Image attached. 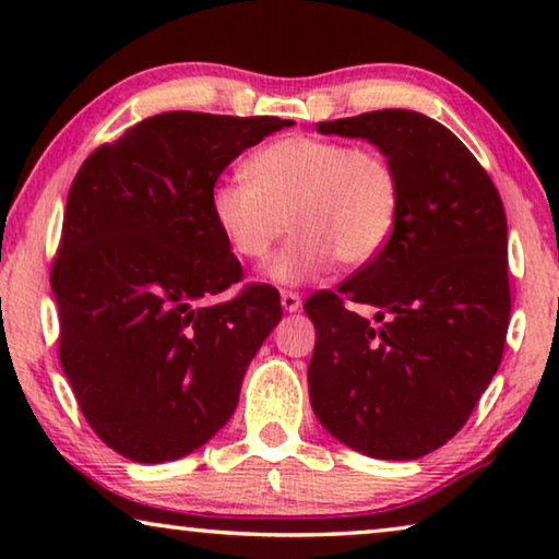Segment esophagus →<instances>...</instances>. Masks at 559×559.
<instances>
[{
	"mask_svg": "<svg viewBox=\"0 0 559 559\" xmlns=\"http://www.w3.org/2000/svg\"><path fill=\"white\" fill-rule=\"evenodd\" d=\"M280 302H282V308H285L287 312H297V310L302 308V297L297 295V293H287V289L280 295Z\"/></svg>",
	"mask_w": 559,
	"mask_h": 559,
	"instance_id": "34e87169",
	"label": "esophagus"
}]
</instances>
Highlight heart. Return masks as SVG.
Returning <instances> with one entry per match:
<instances>
[{
  "mask_svg": "<svg viewBox=\"0 0 559 559\" xmlns=\"http://www.w3.org/2000/svg\"><path fill=\"white\" fill-rule=\"evenodd\" d=\"M247 178L211 188V218L236 257L270 264L272 282L300 285L331 270L371 264L392 239L402 205L400 175L373 147L312 134L280 136L247 159Z\"/></svg>",
  "mask_w": 559,
  "mask_h": 559,
  "instance_id": "obj_1",
  "label": "heart"
}]
</instances>
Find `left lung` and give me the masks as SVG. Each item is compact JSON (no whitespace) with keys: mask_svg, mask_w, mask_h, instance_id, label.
<instances>
[{"mask_svg":"<svg viewBox=\"0 0 559 559\" xmlns=\"http://www.w3.org/2000/svg\"><path fill=\"white\" fill-rule=\"evenodd\" d=\"M318 132L377 144L400 175L402 205L384 251L305 302L312 409L358 453L415 461L468 423L501 364L507 213L471 150L425 114L381 109L320 121Z\"/></svg>","mask_w":559,"mask_h":559,"instance_id":"obj_1","label":"left lung"}]
</instances>
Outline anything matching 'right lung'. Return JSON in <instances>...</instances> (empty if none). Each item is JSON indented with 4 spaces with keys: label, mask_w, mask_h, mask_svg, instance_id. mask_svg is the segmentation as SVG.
Returning <instances> with one entry per match:
<instances>
[{
    "label": "right lung",
    "mask_w": 559,
    "mask_h": 559,
    "mask_svg": "<svg viewBox=\"0 0 559 559\" xmlns=\"http://www.w3.org/2000/svg\"><path fill=\"white\" fill-rule=\"evenodd\" d=\"M277 117L167 111L91 152L68 193L50 285L58 356L98 438L134 463L193 453L234 415L243 373L282 320L211 218L221 173Z\"/></svg>",
    "instance_id": "1"
}]
</instances>
